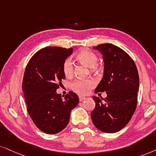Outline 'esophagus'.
Wrapping results in <instances>:
<instances>
[{
	"label": "esophagus",
	"mask_w": 156,
	"mask_h": 156,
	"mask_svg": "<svg viewBox=\"0 0 156 156\" xmlns=\"http://www.w3.org/2000/svg\"><path fill=\"white\" fill-rule=\"evenodd\" d=\"M86 98L84 97V96H79V101H84V100L86 99Z\"/></svg>",
	"instance_id": "esophagus-1"
}]
</instances>
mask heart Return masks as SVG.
I'll return each instance as SVG.
<instances>
[{"instance_id":"heart-1","label":"heart","mask_w":156,"mask_h":156,"mask_svg":"<svg viewBox=\"0 0 156 156\" xmlns=\"http://www.w3.org/2000/svg\"><path fill=\"white\" fill-rule=\"evenodd\" d=\"M76 58L80 63L85 64L88 67L91 68L93 72H96L99 70V66L97 65L98 58L93 52L88 50H83L77 54ZM63 73L66 77H71L73 73V64L70 58L66 59L63 66ZM95 86V83L90 79L76 80L73 83L71 88L73 90L79 94L85 95L89 92V90Z\"/></svg>"}]
</instances>
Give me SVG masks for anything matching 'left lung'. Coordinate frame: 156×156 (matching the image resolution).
<instances>
[{
	"label": "left lung",
	"instance_id": "obj_1",
	"mask_svg": "<svg viewBox=\"0 0 156 156\" xmlns=\"http://www.w3.org/2000/svg\"><path fill=\"white\" fill-rule=\"evenodd\" d=\"M93 48L101 52L104 62L103 77L95 93L105 91L107 97H93L95 107L91 118L98 129L113 133L125 127L136 111L138 72L133 59L120 48L105 43Z\"/></svg>",
	"mask_w": 156,
	"mask_h": 156
}]
</instances>
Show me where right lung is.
Returning a JSON list of instances; mask_svg holds the SVG:
<instances>
[{
    "mask_svg": "<svg viewBox=\"0 0 156 156\" xmlns=\"http://www.w3.org/2000/svg\"><path fill=\"white\" fill-rule=\"evenodd\" d=\"M73 48L46 47L33 55L23 80L27 111L37 127L47 134H55L69 123L70 112L78 104V96L69 92L64 98L56 90L65 79L63 66Z\"/></svg>",
    "mask_w": 156,
    "mask_h": 156,
    "instance_id": "obj_1",
    "label": "right lung"
}]
</instances>
